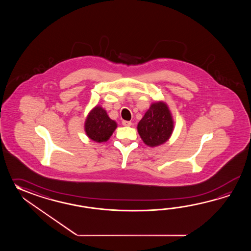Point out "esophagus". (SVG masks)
<instances>
[{"label": "esophagus", "instance_id": "1", "mask_svg": "<svg viewBox=\"0 0 251 251\" xmlns=\"http://www.w3.org/2000/svg\"><path fill=\"white\" fill-rule=\"evenodd\" d=\"M122 124H123V126H132V123L130 121H126V120H123Z\"/></svg>", "mask_w": 251, "mask_h": 251}]
</instances>
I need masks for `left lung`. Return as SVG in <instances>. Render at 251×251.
Segmentation results:
<instances>
[{"instance_id":"1","label":"left lung","mask_w":251,"mask_h":251,"mask_svg":"<svg viewBox=\"0 0 251 251\" xmlns=\"http://www.w3.org/2000/svg\"><path fill=\"white\" fill-rule=\"evenodd\" d=\"M174 128V121L171 110L164 101L151 103L144 118L137 125L139 135L144 144L156 147L171 138Z\"/></svg>"}]
</instances>
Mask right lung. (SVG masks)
Masks as SVG:
<instances>
[{"label":"right lung","mask_w":251,"mask_h":251,"mask_svg":"<svg viewBox=\"0 0 251 251\" xmlns=\"http://www.w3.org/2000/svg\"><path fill=\"white\" fill-rule=\"evenodd\" d=\"M117 127V122L110 119L107 111L100 106H96L91 109L84 123L87 136L96 143L107 142Z\"/></svg>","instance_id":"1"}]
</instances>
